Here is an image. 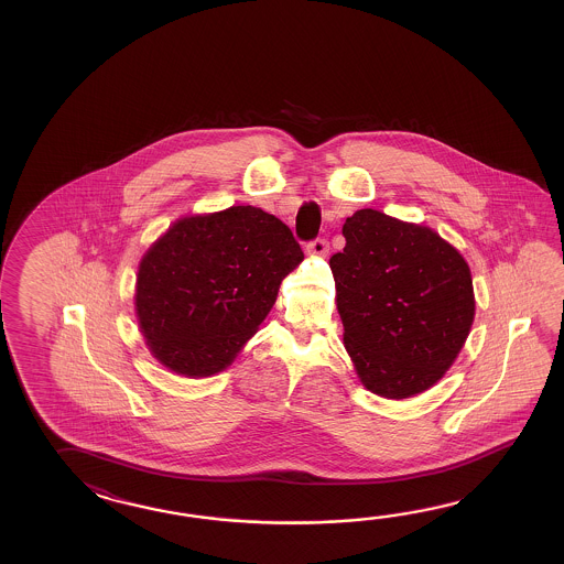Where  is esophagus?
<instances>
[{
  "mask_svg": "<svg viewBox=\"0 0 564 564\" xmlns=\"http://www.w3.org/2000/svg\"><path fill=\"white\" fill-rule=\"evenodd\" d=\"M306 250H308V253H312V256H326V253H328V241L323 240V238H316V240L308 243Z\"/></svg>",
  "mask_w": 564,
  "mask_h": 564,
  "instance_id": "obj_1",
  "label": "esophagus"
}]
</instances>
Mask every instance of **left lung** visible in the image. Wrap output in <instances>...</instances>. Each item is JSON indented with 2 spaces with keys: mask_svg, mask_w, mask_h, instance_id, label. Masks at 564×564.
<instances>
[{
  "mask_svg": "<svg viewBox=\"0 0 564 564\" xmlns=\"http://www.w3.org/2000/svg\"><path fill=\"white\" fill-rule=\"evenodd\" d=\"M330 258L345 348L360 383L384 399L427 391L454 365L476 314L464 256L427 226L359 209Z\"/></svg>",
  "mask_w": 564,
  "mask_h": 564,
  "instance_id": "1",
  "label": "left lung"
}]
</instances>
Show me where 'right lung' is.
Segmentation results:
<instances>
[{"mask_svg": "<svg viewBox=\"0 0 564 564\" xmlns=\"http://www.w3.org/2000/svg\"><path fill=\"white\" fill-rule=\"evenodd\" d=\"M302 260L286 224L260 207L181 217L137 274L134 311L151 355L193 379L228 369Z\"/></svg>", "mask_w": 564, "mask_h": 564, "instance_id": "1", "label": "right lung"}]
</instances>
